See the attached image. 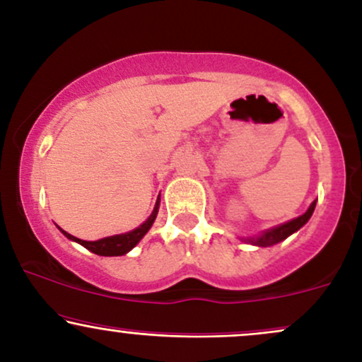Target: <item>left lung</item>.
<instances>
[{
  "mask_svg": "<svg viewBox=\"0 0 362 362\" xmlns=\"http://www.w3.org/2000/svg\"><path fill=\"white\" fill-rule=\"evenodd\" d=\"M315 206H317V199H315V201L311 202L310 207H308V209H306L305 214L298 216V218L291 219V221H288V223L277 224V226L269 228V230H264L259 235L240 236V240H243V242H247V243L255 245V247H272V245L282 242V240H286V238H288V236H291L293 233H296V231L300 230V228L305 226V224L310 221L311 214H313Z\"/></svg>",
  "mask_w": 362,
  "mask_h": 362,
  "instance_id": "8db88e82",
  "label": "left lung"
}]
</instances>
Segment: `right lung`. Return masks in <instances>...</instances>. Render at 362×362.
Masks as SVG:
<instances>
[{
	"label": "right lung",
	"mask_w": 362,
	"mask_h": 362,
	"mask_svg": "<svg viewBox=\"0 0 362 362\" xmlns=\"http://www.w3.org/2000/svg\"><path fill=\"white\" fill-rule=\"evenodd\" d=\"M158 209H160V195H158L156 199V204L153 207V213L149 214V218L144 221L143 224H139L138 228H134L132 231H127V233H120V235H114V236H105V238L102 240H95V242H86V240H80L76 238V236L66 233L64 230H61V233L66 236L68 240H71V242H76L83 245V247L86 248V250L97 253V255H102V257H119V255H126L127 252H131L132 248L138 245L141 240H143V236L148 233L149 228L153 226V223H155L156 216H158Z\"/></svg>",
	"instance_id": "right-lung-1"
}]
</instances>
